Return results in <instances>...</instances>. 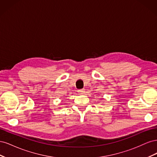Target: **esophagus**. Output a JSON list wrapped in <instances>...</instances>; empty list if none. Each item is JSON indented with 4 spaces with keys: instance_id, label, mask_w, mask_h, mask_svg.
Listing matches in <instances>:
<instances>
[{
    "instance_id": "esophagus-1",
    "label": "esophagus",
    "mask_w": 157,
    "mask_h": 157,
    "mask_svg": "<svg viewBox=\"0 0 157 157\" xmlns=\"http://www.w3.org/2000/svg\"><path fill=\"white\" fill-rule=\"evenodd\" d=\"M78 92L79 94H84V90H83V89L79 90H78Z\"/></svg>"
}]
</instances>
